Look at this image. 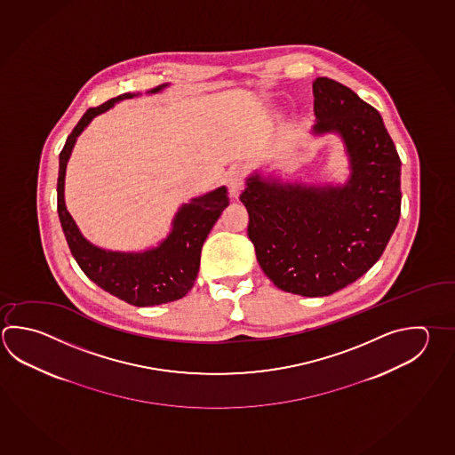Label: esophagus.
Instances as JSON below:
<instances>
[{"label": "esophagus", "instance_id": "1", "mask_svg": "<svg viewBox=\"0 0 455 455\" xmlns=\"http://www.w3.org/2000/svg\"><path fill=\"white\" fill-rule=\"evenodd\" d=\"M243 183H244V172L240 167H233L227 173V187L230 191V196L238 199L243 191Z\"/></svg>", "mask_w": 455, "mask_h": 455}]
</instances>
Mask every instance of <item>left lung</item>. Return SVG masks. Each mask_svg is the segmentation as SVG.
I'll use <instances>...</instances> for the list:
<instances>
[{
	"mask_svg": "<svg viewBox=\"0 0 455 455\" xmlns=\"http://www.w3.org/2000/svg\"><path fill=\"white\" fill-rule=\"evenodd\" d=\"M312 137L336 135L344 181L286 180L259 167L241 203L249 240L276 288L306 298L343 290L381 258L401 217V159L379 112L328 77L312 84Z\"/></svg>",
	"mask_w": 455,
	"mask_h": 455,
	"instance_id": "obj_1",
	"label": "left lung"
}]
</instances>
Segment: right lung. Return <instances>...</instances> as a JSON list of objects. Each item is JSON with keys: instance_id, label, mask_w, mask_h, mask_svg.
Instances as JSON below:
<instances>
[{"instance_id": "add662e5", "label": "right lung", "mask_w": 455, "mask_h": 455, "mask_svg": "<svg viewBox=\"0 0 455 455\" xmlns=\"http://www.w3.org/2000/svg\"><path fill=\"white\" fill-rule=\"evenodd\" d=\"M169 84L148 90V95L161 93ZM141 93H124L95 109H88L72 130L60 155L58 214L70 252L84 274L101 290L137 307H151L188 294L199 272L201 248L207 235L230 204L227 187L207 191L183 203L173 215L167 236L155 246L141 251H116L86 240L69 214L64 199L66 169L77 138L96 116L116 104Z\"/></svg>"}]
</instances>
